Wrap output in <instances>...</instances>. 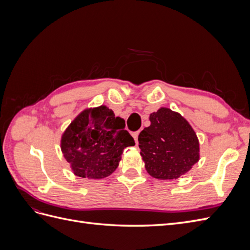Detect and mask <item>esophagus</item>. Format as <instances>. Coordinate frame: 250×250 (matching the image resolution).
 Segmentation results:
<instances>
[{
	"mask_svg": "<svg viewBox=\"0 0 250 250\" xmlns=\"http://www.w3.org/2000/svg\"><path fill=\"white\" fill-rule=\"evenodd\" d=\"M139 134H140V131H137V132H133V133H132V137H133V139H134V142L137 143V144L139 143V141H138Z\"/></svg>",
	"mask_w": 250,
	"mask_h": 250,
	"instance_id": "esophagus-1",
	"label": "esophagus"
}]
</instances>
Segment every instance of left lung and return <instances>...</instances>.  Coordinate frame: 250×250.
I'll return each mask as SVG.
<instances>
[{
	"label": "left lung",
	"mask_w": 250,
	"mask_h": 250,
	"mask_svg": "<svg viewBox=\"0 0 250 250\" xmlns=\"http://www.w3.org/2000/svg\"><path fill=\"white\" fill-rule=\"evenodd\" d=\"M150 126L139 134L145 168L157 179H176L199 161V142L188 121L167 107L150 115Z\"/></svg>",
	"instance_id": "8db88e82"
}]
</instances>
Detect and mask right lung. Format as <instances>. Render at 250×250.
<instances>
[{"label": "right lung", "mask_w": 250, "mask_h": 250, "mask_svg": "<svg viewBox=\"0 0 250 250\" xmlns=\"http://www.w3.org/2000/svg\"><path fill=\"white\" fill-rule=\"evenodd\" d=\"M124 127V120L105 105L79 113L63 132L60 145L75 175L109 176L118 168L123 150L135 144Z\"/></svg>", "instance_id": "obj_1"}]
</instances>
